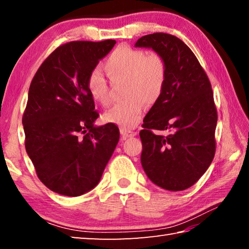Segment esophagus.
<instances>
[{"mask_svg":"<svg viewBox=\"0 0 249 249\" xmlns=\"http://www.w3.org/2000/svg\"><path fill=\"white\" fill-rule=\"evenodd\" d=\"M121 134L122 136L127 138V137H133V136H136L137 132H134V130H130V129H125V128H121Z\"/></svg>","mask_w":249,"mask_h":249,"instance_id":"obj_1","label":"esophagus"}]
</instances>
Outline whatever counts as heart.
Returning a JSON list of instances; mask_svg holds the SVG:
<instances>
[{
    "label": "heart",
    "instance_id": "heart-1",
    "mask_svg": "<svg viewBox=\"0 0 249 249\" xmlns=\"http://www.w3.org/2000/svg\"><path fill=\"white\" fill-rule=\"evenodd\" d=\"M103 70L112 84L124 83L126 98L104 113V121L121 128H134L142 119L146 103H155L162 93L167 79L165 59L159 53L147 54L144 50L121 46L105 60ZM87 87L95 102L104 107L111 103V89L99 71L89 74Z\"/></svg>",
    "mask_w": 249,
    "mask_h": 249
}]
</instances>
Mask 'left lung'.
Masks as SVG:
<instances>
[{
  "mask_svg": "<svg viewBox=\"0 0 249 249\" xmlns=\"http://www.w3.org/2000/svg\"><path fill=\"white\" fill-rule=\"evenodd\" d=\"M135 47L151 48L167 64L162 93L140 132L145 174L169 191L190 188L208 170L215 154L217 112L208 75L192 50L178 37L154 33ZM154 130H167L158 135Z\"/></svg>",
  "mask_w": 249,
  "mask_h": 249,
  "instance_id": "8db88e82",
  "label": "left lung"
}]
</instances>
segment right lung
Masks as SVG:
<instances>
[{"mask_svg":"<svg viewBox=\"0 0 249 249\" xmlns=\"http://www.w3.org/2000/svg\"><path fill=\"white\" fill-rule=\"evenodd\" d=\"M116 44L70 41L41 64L23 115L25 148L50 190L78 196L95 188L120 140L115 124L95 126L99 113L88 77Z\"/></svg>","mask_w":249,"mask_h":249,"instance_id":"add662e5","label":"right lung"}]
</instances>
